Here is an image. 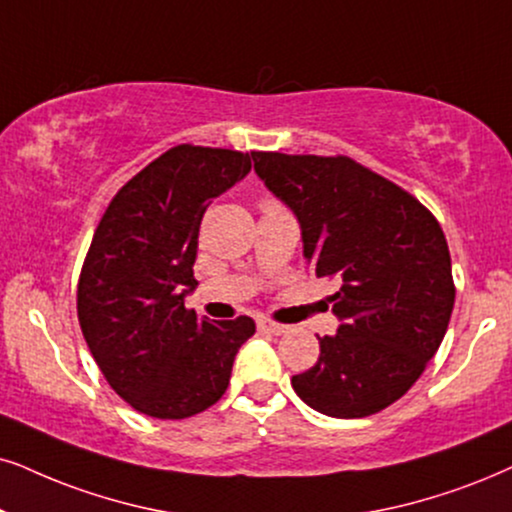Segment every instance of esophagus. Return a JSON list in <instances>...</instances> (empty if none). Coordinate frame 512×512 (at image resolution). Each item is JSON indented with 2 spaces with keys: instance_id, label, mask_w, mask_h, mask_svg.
<instances>
[{
  "instance_id": "1",
  "label": "esophagus",
  "mask_w": 512,
  "mask_h": 512,
  "mask_svg": "<svg viewBox=\"0 0 512 512\" xmlns=\"http://www.w3.org/2000/svg\"><path fill=\"white\" fill-rule=\"evenodd\" d=\"M257 326H260V331L271 333V335H286L288 333V326H283V323H274L269 319H262Z\"/></svg>"
}]
</instances>
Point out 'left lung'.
Listing matches in <instances>:
<instances>
[{"mask_svg": "<svg viewBox=\"0 0 512 512\" xmlns=\"http://www.w3.org/2000/svg\"><path fill=\"white\" fill-rule=\"evenodd\" d=\"M257 177L297 217L316 278L335 276L340 326L319 361L293 375L304 404L331 418H366L404 397L442 345L454 278L430 210L349 158L252 153Z\"/></svg>", "mask_w": 512, "mask_h": 512, "instance_id": "1", "label": "left lung"}]
</instances>
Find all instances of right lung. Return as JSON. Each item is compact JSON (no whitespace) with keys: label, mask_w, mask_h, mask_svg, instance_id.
Wrapping results in <instances>:
<instances>
[{"label":"right lung","mask_w":512,"mask_h":512,"mask_svg":"<svg viewBox=\"0 0 512 512\" xmlns=\"http://www.w3.org/2000/svg\"><path fill=\"white\" fill-rule=\"evenodd\" d=\"M250 153L181 144L129 179L96 226L77 319L108 385L160 420L196 416L222 399L255 321L198 319V231L212 198L250 172Z\"/></svg>","instance_id":"obj_1"}]
</instances>
